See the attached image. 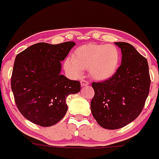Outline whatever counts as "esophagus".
Returning <instances> with one entry per match:
<instances>
[{
  "mask_svg": "<svg viewBox=\"0 0 159 159\" xmlns=\"http://www.w3.org/2000/svg\"><path fill=\"white\" fill-rule=\"evenodd\" d=\"M80 84H81L82 87H84V86H88V85H89V83H88L87 80H81V81H80Z\"/></svg>",
  "mask_w": 159,
  "mask_h": 159,
  "instance_id": "obj_1",
  "label": "esophagus"
}]
</instances>
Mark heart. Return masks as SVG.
Wrapping results in <instances>:
<instances>
[{"instance_id": "obj_1", "label": "heart", "mask_w": 159, "mask_h": 159, "mask_svg": "<svg viewBox=\"0 0 159 159\" xmlns=\"http://www.w3.org/2000/svg\"><path fill=\"white\" fill-rule=\"evenodd\" d=\"M120 62V52L116 46L90 43L76 48L63 66L72 77H80L83 70H89L92 79L105 81L116 74Z\"/></svg>"}]
</instances>
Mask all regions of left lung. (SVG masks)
<instances>
[{"label": "left lung", "mask_w": 159, "mask_h": 159, "mask_svg": "<svg viewBox=\"0 0 159 159\" xmlns=\"http://www.w3.org/2000/svg\"><path fill=\"white\" fill-rule=\"evenodd\" d=\"M115 44L122 51L121 66L112 78L92 84L95 91L92 114L106 129L122 128L139 116L151 83L146 59L131 44Z\"/></svg>", "instance_id": "left-lung-1"}]
</instances>
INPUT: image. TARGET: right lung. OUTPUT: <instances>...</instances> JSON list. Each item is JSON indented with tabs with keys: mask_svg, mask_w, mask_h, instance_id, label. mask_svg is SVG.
<instances>
[{
	"mask_svg": "<svg viewBox=\"0 0 159 159\" xmlns=\"http://www.w3.org/2000/svg\"><path fill=\"white\" fill-rule=\"evenodd\" d=\"M74 42L38 43L17 55L11 89L17 109L33 123L48 127L60 122L67 112L66 97L80 91V83L60 74Z\"/></svg>",
	"mask_w": 159,
	"mask_h": 159,
	"instance_id": "obj_1",
	"label": "right lung"
}]
</instances>
